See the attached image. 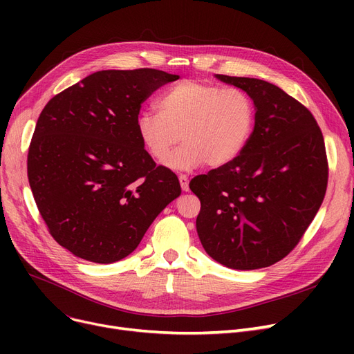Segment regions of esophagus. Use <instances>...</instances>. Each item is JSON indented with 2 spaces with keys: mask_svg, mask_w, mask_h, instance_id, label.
I'll use <instances>...</instances> for the list:
<instances>
[{
  "mask_svg": "<svg viewBox=\"0 0 354 354\" xmlns=\"http://www.w3.org/2000/svg\"><path fill=\"white\" fill-rule=\"evenodd\" d=\"M179 183H180V188L183 192H189V182H188L187 175H179Z\"/></svg>",
  "mask_w": 354,
  "mask_h": 354,
  "instance_id": "obj_1",
  "label": "esophagus"
}]
</instances>
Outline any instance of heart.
I'll return each mask as SVG.
<instances>
[{
  "instance_id": "heart-1",
  "label": "heart",
  "mask_w": 354,
  "mask_h": 354,
  "mask_svg": "<svg viewBox=\"0 0 354 354\" xmlns=\"http://www.w3.org/2000/svg\"><path fill=\"white\" fill-rule=\"evenodd\" d=\"M158 113L138 116V133L151 156L163 163L180 137L184 143L167 161L175 171H191L205 162L221 167L247 146L255 123L251 97L239 88L183 80L165 90Z\"/></svg>"
}]
</instances>
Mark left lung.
<instances>
[{"label": "left lung", "mask_w": 354, "mask_h": 354, "mask_svg": "<svg viewBox=\"0 0 354 354\" xmlns=\"http://www.w3.org/2000/svg\"><path fill=\"white\" fill-rule=\"evenodd\" d=\"M254 102L252 135L232 162L195 176L196 231L216 263L258 270L283 259L301 239L326 195L328 166L310 110L268 82L215 74Z\"/></svg>", "instance_id": "obj_1"}]
</instances>
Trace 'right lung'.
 <instances>
[{"instance_id":"obj_1","label":"right lung","mask_w":354,"mask_h":354,"mask_svg":"<svg viewBox=\"0 0 354 354\" xmlns=\"http://www.w3.org/2000/svg\"><path fill=\"white\" fill-rule=\"evenodd\" d=\"M178 79L155 68L102 70L43 109L28 149V182L50 234L73 255L120 261L180 195L178 176L156 166L136 126L140 104Z\"/></svg>"}]
</instances>
